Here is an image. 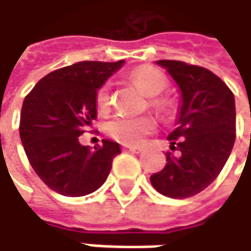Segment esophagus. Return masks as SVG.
<instances>
[{"label": "esophagus", "mask_w": 251, "mask_h": 251, "mask_svg": "<svg viewBox=\"0 0 251 251\" xmlns=\"http://www.w3.org/2000/svg\"><path fill=\"white\" fill-rule=\"evenodd\" d=\"M122 150H124V151H130V152H141V151H142L141 147H132V145H124Z\"/></svg>", "instance_id": "esophagus-1"}]
</instances>
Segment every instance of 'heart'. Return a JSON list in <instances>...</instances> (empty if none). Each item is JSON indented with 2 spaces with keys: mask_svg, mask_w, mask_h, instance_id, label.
I'll return each instance as SVG.
<instances>
[{
  "mask_svg": "<svg viewBox=\"0 0 251 251\" xmlns=\"http://www.w3.org/2000/svg\"><path fill=\"white\" fill-rule=\"evenodd\" d=\"M130 78L147 97H154L150 101L152 109L158 112H163L167 109L169 106L167 101L157 97L167 88V84H169L166 75L160 70L150 67V65H142L132 71ZM109 104H110V87L106 84L97 91V106L101 110H106ZM152 129H154V122L150 118L121 116V118H115L106 125L107 135L125 145H138L142 141V138L147 133H150Z\"/></svg>",
  "mask_w": 251,
  "mask_h": 251,
  "instance_id": "obj_1",
  "label": "heart"
}]
</instances>
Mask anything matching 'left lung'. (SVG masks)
I'll use <instances>...</instances> for the list:
<instances>
[{
	"label": "left lung",
	"instance_id": "8db88e82",
	"mask_svg": "<svg viewBox=\"0 0 251 251\" xmlns=\"http://www.w3.org/2000/svg\"><path fill=\"white\" fill-rule=\"evenodd\" d=\"M180 91L176 129L169 135L166 167L150 177L164 196L184 199L206 189L221 173L235 141V100L226 82L206 68L181 61H155ZM176 147H174V144Z\"/></svg>",
	"mask_w": 251,
	"mask_h": 251
}]
</instances>
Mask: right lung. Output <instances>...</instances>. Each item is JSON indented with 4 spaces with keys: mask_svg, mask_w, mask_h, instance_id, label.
Masks as SVG:
<instances>
[{
    "mask_svg": "<svg viewBox=\"0 0 251 251\" xmlns=\"http://www.w3.org/2000/svg\"><path fill=\"white\" fill-rule=\"evenodd\" d=\"M125 61H82L43 76L27 94L20 116L25 155L42 181L64 196H85L107 178L121 145H81V136L97 118V91Z\"/></svg>",
    "mask_w": 251,
    "mask_h": 251,
    "instance_id": "add662e5",
    "label": "right lung"
}]
</instances>
